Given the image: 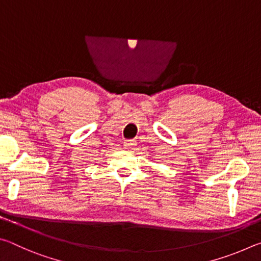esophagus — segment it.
<instances>
[{"instance_id":"1","label":"esophagus","mask_w":261,"mask_h":261,"mask_svg":"<svg viewBox=\"0 0 261 261\" xmlns=\"http://www.w3.org/2000/svg\"><path fill=\"white\" fill-rule=\"evenodd\" d=\"M123 146L126 149H135V147L137 146V143L135 140H126L124 141V144H123Z\"/></svg>"}]
</instances>
